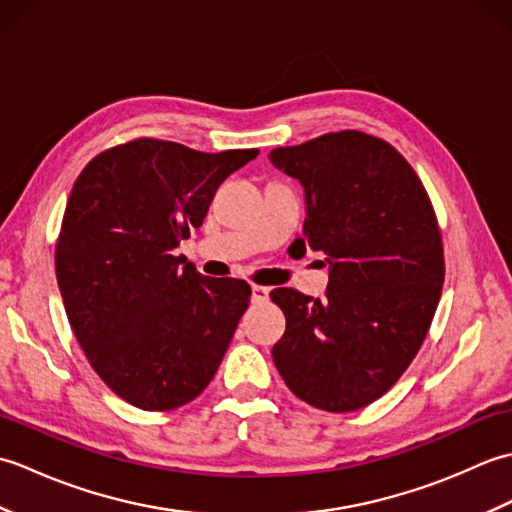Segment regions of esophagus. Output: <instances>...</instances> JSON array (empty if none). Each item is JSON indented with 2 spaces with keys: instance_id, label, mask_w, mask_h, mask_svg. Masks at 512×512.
<instances>
[{
  "instance_id": "34e87169",
  "label": "esophagus",
  "mask_w": 512,
  "mask_h": 512,
  "mask_svg": "<svg viewBox=\"0 0 512 512\" xmlns=\"http://www.w3.org/2000/svg\"><path fill=\"white\" fill-rule=\"evenodd\" d=\"M250 290H253L255 303H266L270 299V288H266V286H253Z\"/></svg>"
}]
</instances>
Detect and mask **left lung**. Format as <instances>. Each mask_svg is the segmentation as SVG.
<instances>
[{"label":"left lung","mask_w":512,"mask_h":512,"mask_svg":"<svg viewBox=\"0 0 512 512\" xmlns=\"http://www.w3.org/2000/svg\"><path fill=\"white\" fill-rule=\"evenodd\" d=\"M268 158L301 182L306 237L297 242L330 268L325 299L270 292L286 314L273 361L312 407H367L409 367L438 308L444 253L431 200L394 147L352 129Z\"/></svg>","instance_id":"left-lung-1"}]
</instances>
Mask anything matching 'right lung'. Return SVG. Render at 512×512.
Returning <instances> with one entry per match:
<instances>
[{
    "label": "right lung",
    "instance_id": "add662e5",
    "mask_svg": "<svg viewBox=\"0 0 512 512\" xmlns=\"http://www.w3.org/2000/svg\"><path fill=\"white\" fill-rule=\"evenodd\" d=\"M257 154L138 138L105 149L76 178L54 253L59 290L94 372L129 405H187L220 367L250 286L182 267L173 250Z\"/></svg>",
    "mask_w": 512,
    "mask_h": 512
}]
</instances>
